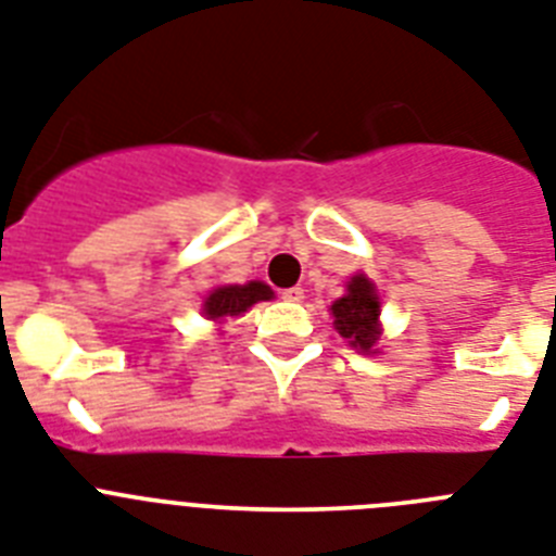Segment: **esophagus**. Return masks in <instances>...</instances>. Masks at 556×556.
<instances>
[{
  "label": "esophagus",
  "instance_id": "esophagus-1",
  "mask_svg": "<svg viewBox=\"0 0 556 556\" xmlns=\"http://www.w3.org/2000/svg\"><path fill=\"white\" fill-rule=\"evenodd\" d=\"M282 300H286V302H302V300H305V291H302V288H286V291H282Z\"/></svg>",
  "mask_w": 556,
  "mask_h": 556
}]
</instances>
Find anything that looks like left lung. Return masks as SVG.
Instances as JSON below:
<instances>
[{
	"label": "left lung",
	"instance_id": "1",
	"mask_svg": "<svg viewBox=\"0 0 556 556\" xmlns=\"http://www.w3.org/2000/svg\"><path fill=\"white\" fill-rule=\"evenodd\" d=\"M336 316V330L348 339L356 350L370 353L372 344L379 342V314L381 302L376 296V288L367 277H353L348 286V293L342 300H336L330 305Z\"/></svg>",
	"mask_w": 556,
	"mask_h": 556
}]
</instances>
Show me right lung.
<instances>
[{
    "mask_svg": "<svg viewBox=\"0 0 556 556\" xmlns=\"http://www.w3.org/2000/svg\"><path fill=\"white\" fill-rule=\"evenodd\" d=\"M274 291L263 282H249V286H223L214 288L212 293L206 296V311L208 319H226V316H240L242 311H249L251 305L256 302L270 300Z\"/></svg>",
    "mask_w": 556,
    "mask_h": 556,
    "instance_id": "1",
    "label": "right lung"
}]
</instances>
